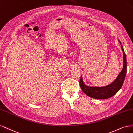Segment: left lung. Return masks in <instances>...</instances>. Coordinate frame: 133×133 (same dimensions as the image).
I'll use <instances>...</instances> for the list:
<instances>
[{
    "instance_id": "left-lung-1",
    "label": "left lung",
    "mask_w": 133,
    "mask_h": 133,
    "mask_svg": "<svg viewBox=\"0 0 133 133\" xmlns=\"http://www.w3.org/2000/svg\"><path fill=\"white\" fill-rule=\"evenodd\" d=\"M120 42V41H119ZM121 44V42H120ZM123 52V68L122 71L118 75V77L115 79L113 83L105 87H88L85 85L82 80V77L81 76L79 80V85L83 92L88 96L95 98V99H105L113 97L115 95L122 87L127 73V58L126 54L124 52L122 47Z\"/></svg>"
}]
</instances>
